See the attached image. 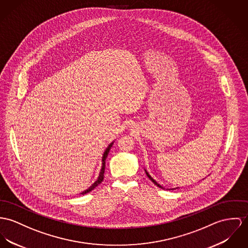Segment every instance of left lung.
<instances>
[{
	"label": "left lung",
	"mask_w": 248,
	"mask_h": 248,
	"mask_svg": "<svg viewBox=\"0 0 248 248\" xmlns=\"http://www.w3.org/2000/svg\"><path fill=\"white\" fill-rule=\"evenodd\" d=\"M144 171H145V172H146V175L149 177V179L152 181L153 183H154L155 185H156L157 187H159V188H161V189H164V188H163L162 186H160V185H159V184H158V183H157V182H156V181H155L154 178H152V176H151V175L148 173V171H146V170H144ZM176 189H178V188H176ZM171 190H175V189H171Z\"/></svg>",
	"instance_id": "left-lung-1"
}]
</instances>
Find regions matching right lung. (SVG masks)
Returning a JSON list of instances; mask_svg holds the SVG:
<instances>
[{"label": "right lung", "instance_id": "1", "mask_svg": "<svg viewBox=\"0 0 248 248\" xmlns=\"http://www.w3.org/2000/svg\"><path fill=\"white\" fill-rule=\"evenodd\" d=\"M113 143H114V141H112L110 144H108V146L107 147V149H106L105 152H104L103 157H102V168H101V171H100V173H99V176H98L97 180H96L95 182H94L89 189H87L86 191H82L81 194H86V193L93 191L95 187H97V186L104 180V173H105V167H106V159H107V157H108V153H109L110 148L112 147V144H113Z\"/></svg>", "mask_w": 248, "mask_h": 248}]
</instances>
